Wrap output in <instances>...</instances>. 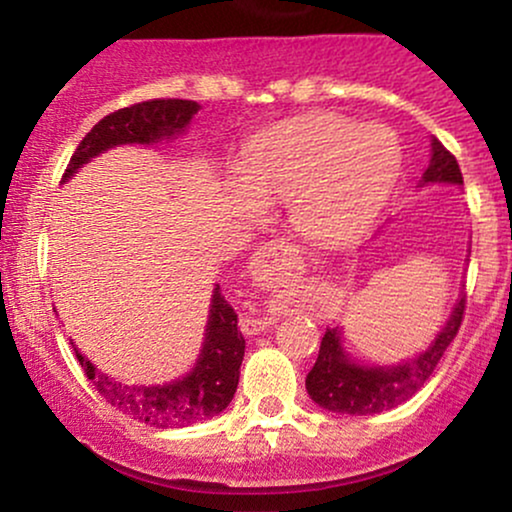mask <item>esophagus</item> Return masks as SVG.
I'll return each instance as SVG.
<instances>
[{"label":"esophagus","mask_w":512,"mask_h":512,"mask_svg":"<svg viewBox=\"0 0 512 512\" xmlns=\"http://www.w3.org/2000/svg\"><path fill=\"white\" fill-rule=\"evenodd\" d=\"M255 276L257 281L267 286H281L284 281H289L293 274H298L301 269V257H298V250L293 245L284 243V240H276V243L262 245L260 252L255 255ZM274 322V317H248L245 315L240 320V327L243 332L257 334L267 330Z\"/></svg>","instance_id":"1"}]
</instances>
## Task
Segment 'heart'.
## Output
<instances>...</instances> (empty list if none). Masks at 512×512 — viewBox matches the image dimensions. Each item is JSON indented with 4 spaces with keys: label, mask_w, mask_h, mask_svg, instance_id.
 Instances as JSON below:
<instances>
[{
    "label": "heart",
    "mask_w": 512,
    "mask_h": 512,
    "mask_svg": "<svg viewBox=\"0 0 512 512\" xmlns=\"http://www.w3.org/2000/svg\"><path fill=\"white\" fill-rule=\"evenodd\" d=\"M402 168V146L385 125L317 113L281 122L250 144L236 190L289 202L305 240L337 245L378 216Z\"/></svg>",
    "instance_id": "1"
}]
</instances>
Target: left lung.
I'll return each mask as SVG.
<instances>
[{
    "label": "left lung",
    "mask_w": 512,
    "mask_h": 512,
    "mask_svg": "<svg viewBox=\"0 0 512 512\" xmlns=\"http://www.w3.org/2000/svg\"><path fill=\"white\" fill-rule=\"evenodd\" d=\"M431 146L433 154L424 173V182L462 185V170L457 166V158L438 139H433ZM464 303H467V296L462 293L450 320L438 332L436 342H431L424 354L416 356L414 361L402 363V366H358L349 354H344L342 339H339L342 332L337 327L327 330L315 366L305 378V390L320 407L339 411V414L366 416L395 409L397 404L414 397L431 378L445 349L457 337L464 317Z\"/></svg>",
    "instance_id": "left-lung-1"
}]
</instances>
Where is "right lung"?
<instances>
[{
	"instance_id": "add662e5",
	"label": "right lung",
	"mask_w": 512,
	"mask_h": 512,
	"mask_svg": "<svg viewBox=\"0 0 512 512\" xmlns=\"http://www.w3.org/2000/svg\"><path fill=\"white\" fill-rule=\"evenodd\" d=\"M199 103L180 98H154L105 115L76 146L62 180L72 178L84 163L120 144H156L175 137L195 117ZM74 354L108 404L156 428H182L216 416L236 395L245 339L238 330V315L216 286L197 366L182 380L156 387L122 385L93 366L74 346Z\"/></svg>"
}]
</instances>
